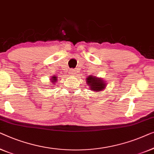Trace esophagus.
Here are the masks:
<instances>
[{"instance_id":"obj_1","label":"esophagus","mask_w":154,"mask_h":154,"mask_svg":"<svg viewBox=\"0 0 154 154\" xmlns=\"http://www.w3.org/2000/svg\"><path fill=\"white\" fill-rule=\"evenodd\" d=\"M70 75H75L76 74V70H74V69H72V70H70Z\"/></svg>"}]
</instances>
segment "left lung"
I'll return each instance as SVG.
<instances>
[{"instance_id":"8db88e82","label":"left lung","mask_w":154,"mask_h":154,"mask_svg":"<svg viewBox=\"0 0 154 154\" xmlns=\"http://www.w3.org/2000/svg\"><path fill=\"white\" fill-rule=\"evenodd\" d=\"M86 84L88 86L90 90L94 91H103L106 87L107 83L103 78L97 77L93 75H89L86 77Z\"/></svg>"}]
</instances>
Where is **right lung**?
<instances>
[{
	"instance_id": "obj_1",
	"label": "right lung",
	"mask_w": 154,
	"mask_h": 154,
	"mask_svg": "<svg viewBox=\"0 0 154 154\" xmlns=\"http://www.w3.org/2000/svg\"><path fill=\"white\" fill-rule=\"evenodd\" d=\"M56 82H57V77H56V75H54V76L51 77V83H52L53 84H55Z\"/></svg>"
}]
</instances>
